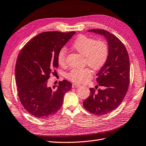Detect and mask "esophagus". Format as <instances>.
Wrapping results in <instances>:
<instances>
[{
  "mask_svg": "<svg viewBox=\"0 0 146 146\" xmlns=\"http://www.w3.org/2000/svg\"><path fill=\"white\" fill-rule=\"evenodd\" d=\"M72 88H77V87H80V85L77 84H72Z\"/></svg>",
  "mask_w": 146,
  "mask_h": 146,
  "instance_id": "1",
  "label": "esophagus"
}]
</instances>
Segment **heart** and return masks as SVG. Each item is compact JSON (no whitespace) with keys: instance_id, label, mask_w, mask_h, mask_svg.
<instances>
[{"instance_id":"heart-1","label":"heart","mask_w":146,"mask_h":146,"mask_svg":"<svg viewBox=\"0 0 146 146\" xmlns=\"http://www.w3.org/2000/svg\"><path fill=\"white\" fill-rule=\"evenodd\" d=\"M72 48L84 56L85 64L95 70L100 69L105 65L108 56V46L103 40H95V39L80 35L72 44ZM67 49L62 48L58 52L57 60L60 66L66 65ZM92 75L89 68L73 69L67 74L66 77L74 82L80 83L86 80Z\"/></svg>"}]
</instances>
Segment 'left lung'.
<instances>
[{
	"instance_id": "obj_1",
	"label": "left lung",
	"mask_w": 146,
	"mask_h": 146,
	"mask_svg": "<svg viewBox=\"0 0 146 146\" xmlns=\"http://www.w3.org/2000/svg\"><path fill=\"white\" fill-rule=\"evenodd\" d=\"M88 31L102 35L108 42L107 61L96 78L102 89L96 92L90 88L89 97L83 102L88 111L102 116L118 108L125 97L129 84V59L125 46L114 35L100 29Z\"/></svg>"
}]
</instances>
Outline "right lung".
<instances>
[{"label":"right lung","instance_id":"1","mask_svg":"<svg viewBox=\"0 0 146 146\" xmlns=\"http://www.w3.org/2000/svg\"><path fill=\"white\" fill-rule=\"evenodd\" d=\"M75 31H46L32 38L21 49L15 65V81L21 104L30 115L40 119L54 115L61 108L64 95L72 88L63 80L59 85H48L57 56Z\"/></svg>","mask_w":146,"mask_h":146}]
</instances>
